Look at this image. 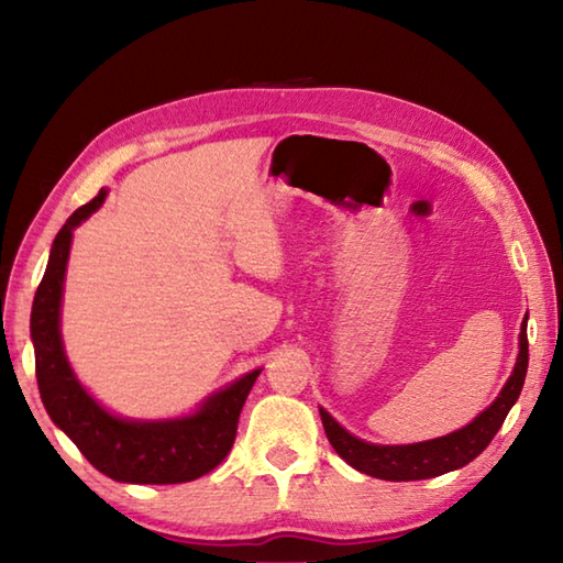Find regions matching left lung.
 Returning a JSON list of instances; mask_svg holds the SVG:
<instances>
[{
	"mask_svg": "<svg viewBox=\"0 0 563 563\" xmlns=\"http://www.w3.org/2000/svg\"><path fill=\"white\" fill-rule=\"evenodd\" d=\"M525 375H528V314H525L520 324V351L516 357V367H512L504 389H500L488 409L476 416L472 423L454 430V433L423 442H411V445H377V442H365L349 433L327 409H319V416L321 423H324L331 448L353 470L385 482L433 479V476L448 474L470 464L488 448V442L494 440L498 428L504 426L512 404L518 401L525 385Z\"/></svg>",
	"mask_w": 563,
	"mask_h": 563,
	"instance_id": "left-lung-1",
	"label": "left lung"
}]
</instances>
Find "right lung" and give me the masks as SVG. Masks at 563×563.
Segmentation results:
<instances>
[{"mask_svg":"<svg viewBox=\"0 0 563 563\" xmlns=\"http://www.w3.org/2000/svg\"><path fill=\"white\" fill-rule=\"evenodd\" d=\"M106 196L109 190L101 188L97 198L69 214L55 236L45 275L33 297L31 341L41 399L53 423L113 482H194L212 472L232 450L239 413L261 369H251L232 385L212 391L196 411L176 418H123L91 397L67 361L59 312L71 234L103 206Z\"/></svg>","mask_w":563,"mask_h":563,"instance_id":"obj_1","label":"right lung"}]
</instances>
